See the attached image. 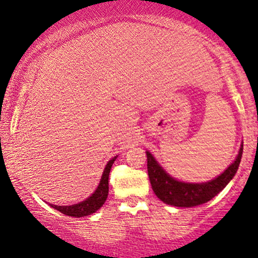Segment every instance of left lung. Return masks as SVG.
Here are the masks:
<instances>
[{
  "instance_id": "left-lung-1",
  "label": "left lung",
  "mask_w": 258,
  "mask_h": 258,
  "mask_svg": "<svg viewBox=\"0 0 258 258\" xmlns=\"http://www.w3.org/2000/svg\"><path fill=\"white\" fill-rule=\"evenodd\" d=\"M146 154L148 161V175H149L150 184L155 195L162 202L169 204V206L191 208L207 203L208 201H210L217 194H220L227 186L228 183L234 178L235 174L237 172L239 163H241L243 142L241 143V147H239L237 156L221 175L210 179V181L201 183L183 182L172 177L158 163L150 151L147 150Z\"/></svg>"
}]
</instances>
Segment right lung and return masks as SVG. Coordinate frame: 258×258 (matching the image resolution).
<instances>
[{
  "mask_svg": "<svg viewBox=\"0 0 258 258\" xmlns=\"http://www.w3.org/2000/svg\"><path fill=\"white\" fill-rule=\"evenodd\" d=\"M116 158H117V156L112 157L111 160L108 161L96 190H95V191L91 194L88 199L82 201V202L72 204V206H55V204H51V203L49 204V206L54 208L56 210L61 211L62 214L68 215V216H72V217H84V216H88V215L96 213V211L103 206L105 200H107L108 197L109 172H110L111 165L116 161Z\"/></svg>",
  "mask_w": 258,
  "mask_h": 258,
  "instance_id": "add662e5",
  "label": "right lung"
}]
</instances>
